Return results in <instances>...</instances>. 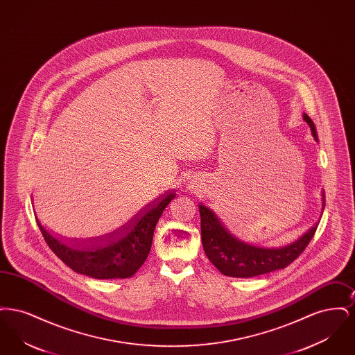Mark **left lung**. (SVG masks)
<instances>
[{
  "mask_svg": "<svg viewBox=\"0 0 355 355\" xmlns=\"http://www.w3.org/2000/svg\"><path fill=\"white\" fill-rule=\"evenodd\" d=\"M304 119L310 126L314 139L318 141L314 122L306 113H304ZM323 210L324 191H322V211ZM200 216L205 254L223 275L234 278H252L270 271L285 269L304 252L315 234L320 223V220L315 222L304 236L290 245L278 249H266L236 239L225 229L216 213L203 205H200Z\"/></svg>",
  "mask_w": 355,
  "mask_h": 355,
  "instance_id": "obj_1",
  "label": "left lung"
}]
</instances>
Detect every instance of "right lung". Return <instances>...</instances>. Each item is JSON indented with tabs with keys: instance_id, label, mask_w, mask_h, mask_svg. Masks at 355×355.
I'll list each match as a JSON object with an SVG mask.
<instances>
[{
	"instance_id": "right-lung-1",
	"label": "right lung",
	"mask_w": 355,
	"mask_h": 355,
	"mask_svg": "<svg viewBox=\"0 0 355 355\" xmlns=\"http://www.w3.org/2000/svg\"><path fill=\"white\" fill-rule=\"evenodd\" d=\"M174 196V190L166 191L113 233L86 241L67 242L37 223L51 252L71 270L97 279L129 278L146 261L155 225Z\"/></svg>"
}]
</instances>
